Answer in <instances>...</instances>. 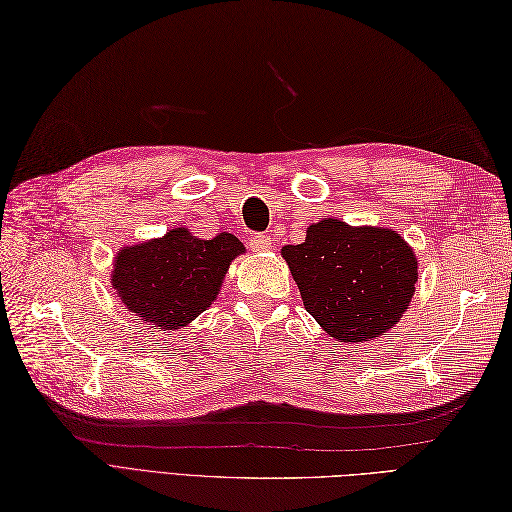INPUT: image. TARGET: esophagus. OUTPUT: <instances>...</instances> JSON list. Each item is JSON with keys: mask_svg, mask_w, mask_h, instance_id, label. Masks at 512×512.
<instances>
[{"mask_svg": "<svg viewBox=\"0 0 512 512\" xmlns=\"http://www.w3.org/2000/svg\"><path fill=\"white\" fill-rule=\"evenodd\" d=\"M249 247H252V252H267V249H271V239L265 234H254L249 239Z\"/></svg>", "mask_w": 512, "mask_h": 512, "instance_id": "esophagus-1", "label": "esophagus"}]
</instances>
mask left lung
<instances>
[{
    "mask_svg": "<svg viewBox=\"0 0 512 512\" xmlns=\"http://www.w3.org/2000/svg\"><path fill=\"white\" fill-rule=\"evenodd\" d=\"M304 308L341 343H363L391 330L406 313L417 284V256L389 228L347 226L323 219L306 241L284 245Z\"/></svg>",
    "mask_w": 512,
    "mask_h": 512,
    "instance_id": "8db88e82",
    "label": "left lung"
}]
</instances>
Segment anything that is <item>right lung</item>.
Segmentation results:
<instances>
[{"instance_id": "right-lung-1", "label": "right lung", "mask_w": 512, "mask_h": 512, "mask_svg": "<svg viewBox=\"0 0 512 512\" xmlns=\"http://www.w3.org/2000/svg\"><path fill=\"white\" fill-rule=\"evenodd\" d=\"M245 247L234 234L197 239L186 228L119 249L112 289L147 328L178 330L215 302L232 260Z\"/></svg>"}]
</instances>
